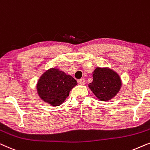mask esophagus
I'll use <instances>...</instances> for the list:
<instances>
[{"instance_id":"34e87169","label":"esophagus","mask_w":150,"mask_h":150,"mask_svg":"<svg viewBox=\"0 0 150 150\" xmlns=\"http://www.w3.org/2000/svg\"><path fill=\"white\" fill-rule=\"evenodd\" d=\"M78 83L80 85H84L86 83V81H85V79H80L78 80Z\"/></svg>"}]
</instances>
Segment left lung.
Listing matches in <instances>:
<instances>
[{"label": "left lung", "mask_w": 150, "mask_h": 150, "mask_svg": "<svg viewBox=\"0 0 150 150\" xmlns=\"http://www.w3.org/2000/svg\"><path fill=\"white\" fill-rule=\"evenodd\" d=\"M93 82L90 83L88 87L101 101L113 99L122 86L119 74L108 67H97L93 72Z\"/></svg>", "instance_id": "obj_1"}]
</instances>
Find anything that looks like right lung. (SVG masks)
<instances>
[{
    "mask_svg": "<svg viewBox=\"0 0 150 150\" xmlns=\"http://www.w3.org/2000/svg\"><path fill=\"white\" fill-rule=\"evenodd\" d=\"M77 84L73 77L56 68H51L40 77L36 84L37 93L42 100L52 106H58Z\"/></svg>",
    "mask_w": 150,
    "mask_h": 150,
    "instance_id": "add662e5",
    "label": "right lung"
}]
</instances>
